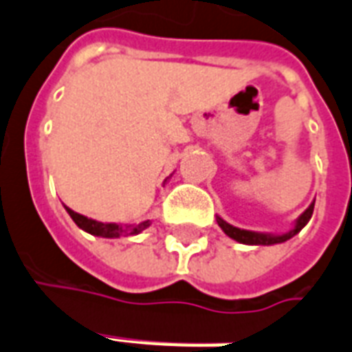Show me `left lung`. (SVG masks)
Returning <instances> with one entry per match:
<instances>
[{"instance_id":"1","label":"left lung","mask_w":352,"mask_h":352,"mask_svg":"<svg viewBox=\"0 0 352 352\" xmlns=\"http://www.w3.org/2000/svg\"><path fill=\"white\" fill-rule=\"evenodd\" d=\"M312 212H314V201L311 203V206L303 212V214L296 219L294 226L290 228L289 232L285 234H263V232H252V230H243V228H237V226H232L230 223H226L225 219H221L217 215V225L221 226V230L225 232L228 237H232L237 243H243V245H278V243H285L289 241L290 237H294L298 232H301V228L311 221Z\"/></svg>"}]
</instances>
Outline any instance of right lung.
I'll return each instance as SVG.
<instances>
[{"label": "right lung", "mask_w": 352, "mask_h": 352, "mask_svg": "<svg viewBox=\"0 0 352 352\" xmlns=\"http://www.w3.org/2000/svg\"><path fill=\"white\" fill-rule=\"evenodd\" d=\"M63 206H65V204H63ZM65 210H67V214L71 215V219L76 223L78 228H82V230L87 232V234L91 235L107 237V239H117V237H122V235H137L151 225V221H142V223H138V225L126 226L117 225V223H100V221L89 219V217H85V215L76 214V212L69 208V206H65Z\"/></svg>", "instance_id": "right-lung-1"}]
</instances>
